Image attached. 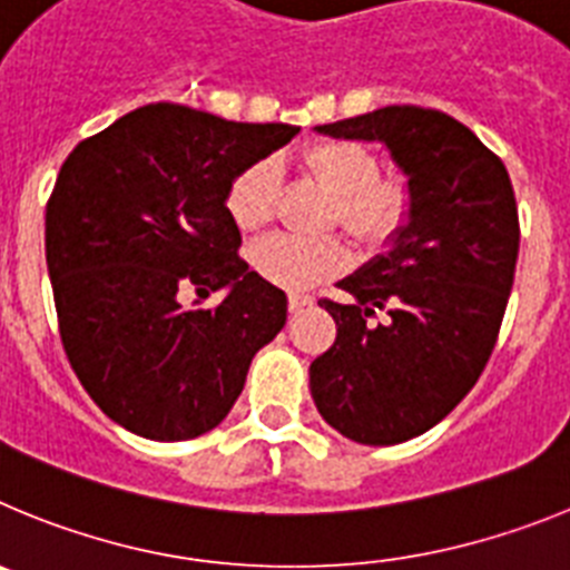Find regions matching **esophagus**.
Wrapping results in <instances>:
<instances>
[{"label": "esophagus", "instance_id": "34e87169", "mask_svg": "<svg viewBox=\"0 0 570 570\" xmlns=\"http://www.w3.org/2000/svg\"><path fill=\"white\" fill-rule=\"evenodd\" d=\"M308 305H314V299H311L308 294H291L288 296V308L291 314H299V311H305Z\"/></svg>", "mask_w": 570, "mask_h": 570}]
</instances>
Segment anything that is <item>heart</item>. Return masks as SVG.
Segmentation results:
<instances>
[{
	"label": "heart",
	"mask_w": 570,
	"mask_h": 570,
	"mask_svg": "<svg viewBox=\"0 0 570 570\" xmlns=\"http://www.w3.org/2000/svg\"><path fill=\"white\" fill-rule=\"evenodd\" d=\"M302 170L334 196V219L362 245H382L407 216V188L400 179H380V159L354 139H325L299 154ZM228 214L242 234H256L274 219L276 168L268 159L236 174L225 196ZM340 239L271 236L250 248V268L271 285L308 291L345 268Z\"/></svg>",
	"instance_id": "heart-1"
}]
</instances>
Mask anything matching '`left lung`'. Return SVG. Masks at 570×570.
Segmentation results:
<instances>
[{"label":"left lung","instance_id":"obj_1","mask_svg":"<svg viewBox=\"0 0 570 570\" xmlns=\"http://www.w3.org/2000/svg\"><path fill=\"white\" fill-rule=\"evenodd\" d=\"M316 130L382 142L407 179L387 250L340 282L354 302H320L336 342L311 362L322 420L396 445L445 420L488 365L520 254L517 199L500 156L442 110L387 105ZM376 307L392 320L371 323Z\"/></svg>","mask_w":570,"mask_h":570}]
</instances>
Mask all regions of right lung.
<instances>
[{"label":"right lung","instance_id":"obj_1","mask_svg":"<svg viewBox=\"0 0 570 570\" xmlns=\"http://www.w3.org/2000/svg\"><path fill=\"white\" fill-rule=\"evenodd\" d=\"M299 134L156 102L70 150L45 208V256L70 367L130 434L194 440L228 416L288 299L236 250L239 170ZM225 289L190 309L185 289Z\"/></svg>","mask_w":570,"mask_h":570}]
</instances>
